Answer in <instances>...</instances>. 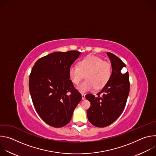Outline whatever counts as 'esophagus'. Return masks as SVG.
Here are the masks:
<instances>
[{"mask_svg":"<svg viewBox=\"0 0 156 156\" xmlns=\"http://www.w3.org/2000/svg\"><path fill=\"white\" fill-rule=\"evenodd\" d=\"M81 96H82V99H83V100L85 99V94H81Z\"/></svg>","mask_w":156,"mask_h":156,"instance_id":"34e87169","label":"esophagus"}]
</instances>
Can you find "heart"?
Segmentation results:
<instances>
[{"label":"heart","instance_id":"obj_1","mask_svg":"<svg viewBox=\"0 0 156 156\" xmlns=\"http://www.w3.org/2000/svg\"><path fill=\"white\" fill-rule=\"evenodd\" d=\"M69 76L72 82L78 85L86 75V80L78 86L81 93L90 91L95 87L101 89L109 81L112 73V65L94 55H87L69 69Z\"/></svg>","mask_w":156,"mask_h":156}]
</instances>
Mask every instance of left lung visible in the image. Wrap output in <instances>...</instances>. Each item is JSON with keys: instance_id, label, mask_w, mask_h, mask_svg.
I'll return each mask as SVG.
<instances>
[{"instance_id": "8db88e82", "label": "left lung", "mask_w": 156, "mask_h": 156, "mask_svg": "<svg viewBox=\"0 0 156 156\" xmlns=\"http://www.w3.org/2000/svg\"><path fill=\"white\" fill-rule=\"evenodd\" d=\"M112 67V73L108 83L97 94L86 95L91 103L87 110L90 122L97 127H105L114 122L125 107L129 92V75L121 72L126 65L115 55L107 52Z\"/></svg>"}]
</instances>
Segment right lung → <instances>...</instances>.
Wrapping results in <instances>:
<instances>
[{
	"label": "right lung",
	"mask_w": 156,
	"mask_h": 156,
	"mask_svg": "<svg viewBox=\"0 0 156 156\" xmlns=\"http://www.w3.org/2000/svg\"><path fill=\"white\" fill-rule=\"evenodd\" d=\"M80 52H56L37 60L29 78L32 101L39 117L55 128L71 120L73 112L82 96L74 87L69 69Z\"/></svg>",
	"instance_id": "obj_1"
}]
</instances>
